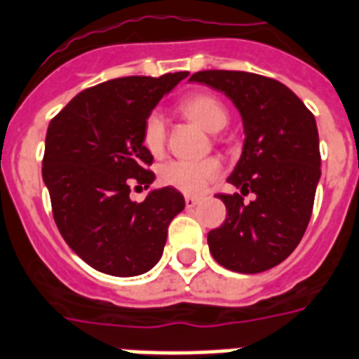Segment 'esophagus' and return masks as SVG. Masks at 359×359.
Returning <instances> with one entry per match:
<instances>
[{"mask_svg": "<svg viewBox=\"0 0 359 359\" xmlns=\"http://www.w3.org/2000/svg\"><path fill=\"white\" fill-rule=\"evenodd\" d=\"M198 203H199V198H191V196H188V198H186V207H188V209L196 207Z\"/></svg>", "mask_w": 359, "mask_h": 359, "instance_id": "esophagus-1", "label": "esophagus"}]
</instances>
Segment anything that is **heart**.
<instances>
[{
	"label": "heart",
	"mask_w": 359,
	"mask_h": 359,
	"mask_svg": "<svg viewBox=\"0 0 359 359\" xmlns=\"http://www.w3.org/2000/svg\"><path fill=\"white\" fill-rule=\"evenodd\" d=\"M179 111L186 118L215 133L226 128L229 120L228 109L222 101L210 94H191L179 101ZM143 147L152 156H161L165 149V124L158 113L147 116L143 124ZM222 171L216 158L205 160H175L160 169V182L182 194H201Z\"/></svg>",
	"instance_id": "obj_1"
}]
</instances>
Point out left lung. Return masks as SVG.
I'll return each instance as SVG.
<instances>
[{
    "label": "left lung",
    "mask_w": 359,
    "mask_h": 359,
    "mask_svg": "<svg viewBox=\"0 0 359 359\" xmlns=\"http://www.w3.org/2000/svg\"><path fill=\"white\" fill-rule=\"evenodd\" d=\"M191 82L224 92L243 118L245 144L228 182L241 194H218L228 210L207 235L212 258L235 273H262L294 252L313 215L320 180L314 114L283 82L246 71H198ZM257 198L245 204L243 195Z\"/></svg>",
    "instance_id": "obj_1"
}]
</instances>
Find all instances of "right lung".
Listing matches in <instances>:
<instances>
[{
    "label": "right lung",
    "mask_w": 359,
    "mask_h": 359,
    "mask_svg": "<svg viewBox=\"0 0 359 359\" xmlns=\"http://www.w3.org/2000/svg\"><path fill=\"white\" fill-rule=\"evenodd\" d=\"M188 71L154 76H122L82 90L48 124L43 180L52 215L73 252L90 267L135 277L163 254L168 228L184 209L171 186L130 199L133 182L154 180L152 154L143 147V124L158 101Z\"/></svg>",
    "instance_id": "add662e5"
}]
</instances>
